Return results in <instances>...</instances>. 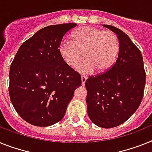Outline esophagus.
Wrapping results in <instances>:
<instances>
[{
  "label": "esophagus",
  "instance_id": "esophagus-1",
  "mask_svg": "<svg viewBox=\"0 0 152 152\" xmlns=\"http://www.w3.org/2000/svg\"><path fill=\"white\" fill-rule=\"evenodd\" d=\"M86 79H87V77H86V76H81V81H82L83 86H84V85H85V83H86Z\"/></svg>",
  "mask_w": 152,
  "mask_h": 152
}]
</instances>
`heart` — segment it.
<instances>
[{"mask_svg":"<svg viewBox=\"0 0 152 152\" xmlns=\"http://www.w3.org/2000/svg\"><path fill=\"white\" fill-rule=\"evenodd\" d=\"M121 45L117 35L111 31L92 26H84L72 34L71 41L62 39L58 45V53L66 65L77 66L82 74H90L97 70L104 73L114 64Z\"/></svg>","mask_w":152,"mask_h":152,"instance_id":"heart-1","label":"heart"}]
</instances>
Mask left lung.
Returning <instances> with one entry per match:
<instances>
[{"label":"left lung","mask_w":152,"mask_h":152,"mask_svg":"<svg viewBox=\"0 0 152 152\" xmlns=\"http://www.w3.org/2000/svg\"><path fill=\"white\" fill-rule=\"evenodd\" d=\"M104 26L117 34L121 48L111 68L86 80V100L91 121L111 128L124 123L137 110L144 96L146 73L141 51L128 35L116 27Z\"/></svg>","instance_id":"1"}]
</instances>
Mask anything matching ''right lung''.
Wrapping results in <instances>:
<instances>
[{
  "label": "right lung",
  "mask_w": 152,
  "mask_h": 152,
  "mask_svg": "<svg viewBox=\"0 0 152 152\" xmlns=\"http://www.w3.org/2000/svg\"><path fill=\"white\" fill-rule=\"evenodd\" d=\"M76 23L49 25L21 45L9 72V95L15 110L28 123L47 127L63 118L80 74L66 65L58 45Z\"/></svg>",
  "instance_id": "obj_1"
}]
</instances>
